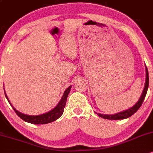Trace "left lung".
<instances>
[{
	"label": "left lung",
	"instance_id": "1",
	"mask_svg": "<svg viewBox=\"0 0 153 153\" xmlns=\"http://www.w3.org/2000/svg\"><path fill=\"white\" fill-rule=\"evenodd\" d=\"M145 69H146V81H145V87H144L143 92H142L141 96H140V99L137 101V102L134 105L132 106L131 108H128L126 111H121V112L117 113V114H115L113 115H107V114H97V116H100L101 118H105V119H109V120H120V119H124V118H127L130 116H131L132 115L137 112L138 111V109L140 108V106L142 105V102H143L145 98L146 94H147V89H148L149 86V75H148V70H147V66H145Z\"/></svg>",
	"mask_w": 153,
	"mask_h": 153
}]
</instances>
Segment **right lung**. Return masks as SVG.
Here are the masks:
<instances>
[{
    "label": "right lung",
    "mask_w": 153,
    "mask_h": 153,
    "mask_svg": "<svg viewBox=\"0 0 153 153\" xmlns=\"http://www.w3.org/2000/svg\"><path fill=\"white\" fill-rule=\"evenodd\" d=\"M72 86H69L66 90H65L64 93L61 97V100L59 101L57 105L53 109H52L51 111H48V112L45 113V114L37 115V116H30V115H27L25 114H22V113L19 112V111L15 108L13 105H12L11 102H10L8 97H7L6 92H5V95L6 97L7 98L8 102L11 105V107L13 108V109L14 110V111L16 112V114L18 115V116H19L22 120L26 121V122H28L30 123H34V124H45V123H48L53 121H56L58 118H59L61 116V115L63 113V109H64L65 106H66V100H67V97L68 93L70 92Z\"/></svg>",
    "instance_id": "add662e5"
}]
</instances>
